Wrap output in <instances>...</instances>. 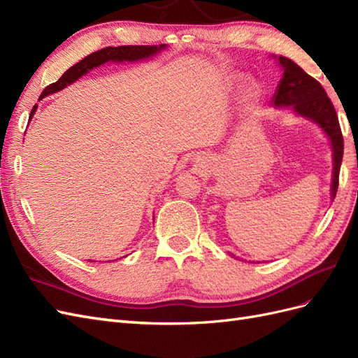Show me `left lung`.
Masks as SVG:
<instances>
[{
	"instance_id": "8db88e82",
	"label": "left lung",
	"mask_w": 358,
	"mask_h": 358,
	"mask_svg": "<svg viewBox=\"0 0 358 358\" xmlns=\"http://www.w3.org/2000/svg\"><path fill=\"white\" fill-rule=\"evenodd\" d=\"M282 69V79L279 80L278 88L272 96L270 106L275 109H289L297 116L308 119L315 124L321 131L327 136L331 146L333 171H331V201L336 197L339 185V170L343 157V138L334 107L322 86L310 76L299 67L294 61L287 57L272 55ZM236 258L234 254H230ZM242 259V258H241Z\"/></svg>"
}]
</instances>
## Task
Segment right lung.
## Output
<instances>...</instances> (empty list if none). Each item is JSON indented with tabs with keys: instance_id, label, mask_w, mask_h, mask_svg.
Here are the masks:
<instances>
[{
	"instance_id": "1",
	"label": "right lung",
	"mask_w": 358,
	"mask_h": 358,
	"mask_svg": "<svg viewBox=\"0 0 358 358\" xmlns=\"http://www.w3.org/2000/svg\"><path fill=\"white\" fill-rule=\"evenodd\" d=\"M169 46L167 45H154V46H117V48H104L101 50H96L91 55H88L86 58H83L82 61H79L78 64H74L73 67H70L66 73H64L61 78L55 82L50 83L49 86H46L45 91L41 92L40 99H45V96L55 94L62 91L64 88H67L69 85L74 83L76 80H79L80 78H83L85 74H88L91 70L99 69L107 62H138V61H146L154 58L162 50H166ZM37 104L32 107L31 115H29V121L34 116V113L37 112ZM91 262V259H88Z\"/></svg>"
}]
</instances>
